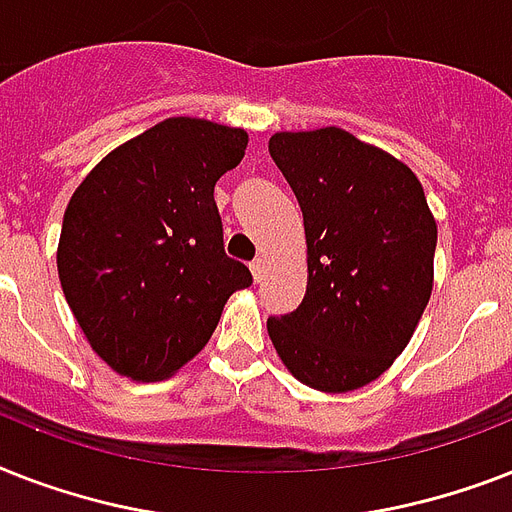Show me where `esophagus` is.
<instances>
[{
	"mask_svg": "<svg viewBox=\"0 0 512 512\" xmlns=\"http://www.w3.org/2000/svg\"><path fill=\"white\" fill-rule=\"evenodd\" d=\"M251 275H253V280H256V282H259L261 277H264V259L251 261Z\"/></svg>",
	"mask_w": 512,
	"mask_h": 512,
	"instance_id": "34e87169",
	"label": "esophagus"
}]
</instances>
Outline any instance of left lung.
<instances>
[{"instance_id":"8db88e82","label":"left lung","mask_w":512,"mask_h":512,"mask_svg":"<svg viewBox=\"0 0 512 512\" xmlns=\"http://www.w3.org/2000/svg\"><path fill=\"white\" fill-rule=\"evenodd\" d=\"M269 155L306 232V296L269 317L277 354L327 394L367 386L410 343L433 288L436 222L402 161L354 134L277 132Z\"/></svg>"}]
</instances>
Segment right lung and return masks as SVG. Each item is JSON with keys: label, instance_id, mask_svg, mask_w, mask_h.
<instances>
[{"label": "right lung", "instance_id": "add662e5", "mask_svg": "<svg viewBox=\"0 0 512 512\" xmlns=\"http://www.w3.org/2000/svg\"><path fill=\"white\" fill-rule=\"evenodd\" d=\"M243 129L166 118L76 187L57 275L89 346L134 380L169 378L208 343L227 298L253 282L224 253L214 187L243 161Z\"/></svg>", "mask_w": 512, "mask_h": 512}]
</instances>
